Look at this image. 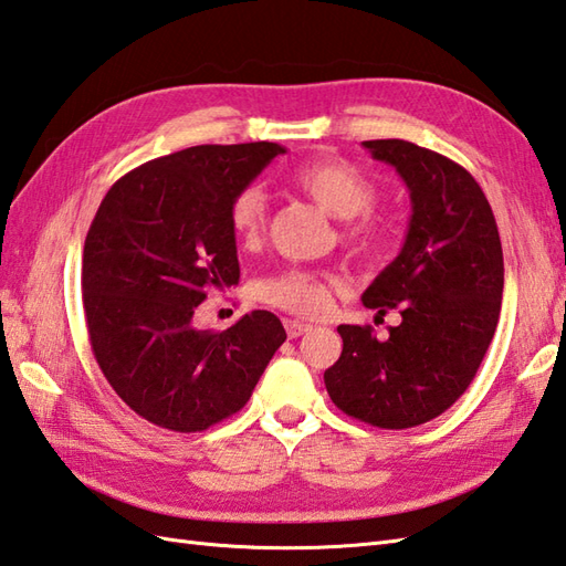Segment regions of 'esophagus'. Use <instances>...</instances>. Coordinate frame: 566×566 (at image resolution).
<instances>
[{
  "label": "esophagus",
  "mask_w": 566,
  "mask_h": 566,
  "mask_svg": "<svg viewBox=\"0 0 566 566\" xmlns=\"http://www.w3.org/2000/svg\"><path fill=\"white\" fill-rule=\"evenodd\" d=\"M284 327H286V335L289 337H301V335H306V333H311L313 331V325L311 323H301V321H284Z\"/></svg>",
  "instance_id": "obj_1"
}]
</instances>
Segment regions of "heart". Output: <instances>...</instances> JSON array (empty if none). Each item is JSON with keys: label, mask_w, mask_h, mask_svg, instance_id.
<instances>
[{"label": "heart", "mask_w": 566, "mask_h": 566, "mask_svg": "<svg viewBox=\"0 0 566 566\" xmlns=\"http://www.w3.org/2000/svg\"><path fill=\"white\" fill-rule=\"evenodd\" d=\"M294 186L304 190L327 214L343 221L359 219L376 205L374 180L354 164L343 159H321L298 166L292 174ZM229 227L233 239L245 248L262 241L268 229V197L258 186H248L231 200ZM347 241L359 253H374L380 245L376 223L361 221L347 229ZM335 277L331 272L286 268L262 280L258 294L268 304L296 315H321L331 306Z\"/></svg>", "instance_id": "b5f03b06"}]
</instances>
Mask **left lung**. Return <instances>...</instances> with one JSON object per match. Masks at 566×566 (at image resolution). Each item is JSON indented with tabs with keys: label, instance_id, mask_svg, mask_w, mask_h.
Listing matches in <instances>:
<instances>
[{
	"label": "left lung",
	"instance_id": "obj_1",
	"mask_svg": "<svg viewBox=\"0 0 566 566\" xmlns=\"http://www.w3.org/2000/svg\"><path fill=\"white\" fill-rule=\"evenodd\" d=\"M361 144L410 190L400 253L361 296L366 308H396L402 321L388 339L369 325H339L343 354L323 378L345 415L410 429L449 410L488 354L502 311V241L488 197L463 166L405 139Z\"/></svg>",
	"mask_w": 566,
	"mask_h": 566
}]
</instances>
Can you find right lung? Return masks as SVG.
<instances>
[{"mask_svg": "<svg viewBox=\"0 0 566 566\" xmlns=\"http://www.w3.org/2000/svg\"><path fill=\"white\" fill-rule=\"evenodd\" d=\"M286 149L202 144L129 170L103 197L84 243V313L103 376L147 422L190 433L239 412L286 339L270 311L197 331L207 289L239 284L235 195Z\"/></svg>", "mask_w": 566, "mask_h": 566, "instance_id": "obj_1", "label": "right lung"}]
</instances>
